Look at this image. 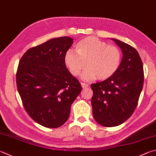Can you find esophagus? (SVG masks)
<instances>
[{
    "mask_svg": "<svg viewBox=\"0 0 156 156\" xmlns=\"http://www.w3.org/2000/svg\"><path fill=\"white\" fill-rule=\"evenodd\" d=\"M81 86H82V87L83 88V89H85V88H87L88 87H89V84H86V83H81Z\"/></svg>",
    "mask_w": 156,
    "mask_h": 156,
    "instance_id": "obj_1",
    "label": "esophagus"
}]
</instances>
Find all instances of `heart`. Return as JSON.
Segmentation results:
<instances>
[{
	"instance_id": "heart-1",
	"label": "heart",
	"mask_w": 156,
	"mask_h": 156,
	"mask_svg": "<svg viewBox=\"0 0 156 156\" xmlns=\"http://www.w3.org/2000/svg\"><path fill=\"white\" fill-rule=\"evenodd\" d=\"M76 51H66L64 62L73 76L80 74L84 80H105L114 76L119 69L122 60L120 50L94 37H87L75 45Z\"/></svg>"
}]
</instances>
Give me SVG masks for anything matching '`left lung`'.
I'll return each instance as SVG.
<instances>
[{
	"label": "left lung",
	"mask_w": 156,
	"mask_h": 156,
	"mask_svg": "<svg viewBox=\"0 0 156 156\" xmlns=\"http://www.w3.org/2000/svg\"><path fill=\"white\" fill-rule=\"evenodd\" d=\"M112 40L123 53L119 69L111 78L90 85L93 117L104 127L121 125L131 117L144 82L143 63L136 50L118 39Z\"/></svg>",
	"instance_id": "obj_1"
}]
</instances>
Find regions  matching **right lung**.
Returning <instances> with one entry per match:
<instances>
[{
  "instance_id": "1",
  "label": "right lung",
  "mask_w": 156,
  "mask_h": 156,
  "mask_svg": "<svg viewBox=\"0 0 156 156\" xmlns=\"http://www.w3.org/2000/svg\"><path fill=\"white\" fill-rule=\"evenodd\" d=\"M69 37L54 38L28 50L19 62L16 84L25 110L42 126L56 128L68 119L80 83L66 67Z\"/></svg>"
}]
</instances>
